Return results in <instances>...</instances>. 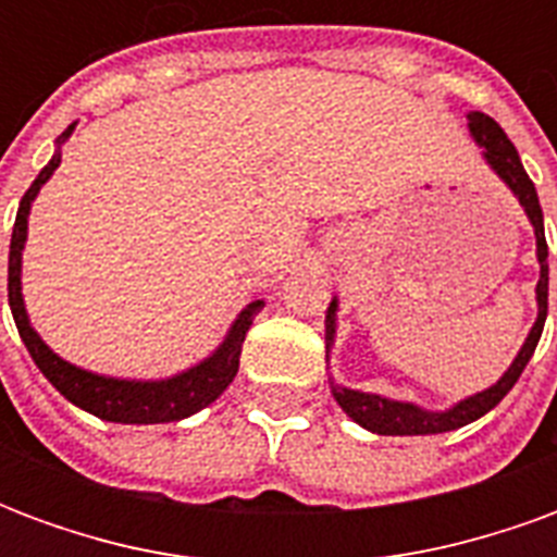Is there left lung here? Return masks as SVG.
<instances>
[{"instance_id": "left-lung-1", "label": "left lung", "mask_w": 557, "mask_h": 557, "mask_svg": "<svg viewBox=\"0 0 557 557\" xmlns=\"http://www.w3.org/2000/svg\"><path fill=\"white\" fill-rule=\"evenodd\" d=\"M468 131L471 137L483 148V158L490 163L495 175L502 178L513 196L519 199V206L525 208L528 220L534 226V235H537V259H540V283H537V322L531 327L528 334L525 346L519 349L516 361L510 363V370L483 394H474V397L462 399L456 403L454 409L447 411H423L411 403H394V399L375 397V394H361V391H349V387H337L331 385L334 391V399L339 403V409L346 411L355 423H361L363 430L379 432V435H435V432H450L466 426L471 420L483 418L486 411L495 409L507 391L519 382V375L525 370V363L531 361V355L537 349L540 334H543V322H546V310H549V247H546V232H543V208H540L537 190H534V182L528 178L525 166L522 160L516 154V146L507 139L502 127L495 119L483 113H471L468 115ZM334 315H337V301H331L325 315V327H327V346L334 343Z\"/></svg>"}]
</instances>
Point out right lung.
<instances>
[{"mask_svg": "<svg viewBox=\"0 0 557 557\" xmlns=\"http://www.w3.org/2000/svg\"><path fill=\"white\" fill-rule=\"evenodd\" d=\"M71 131H74V125L59 137V146L71 137ZM59 163H62V151H55L53 160L38 172V178L20 199L17 220H14V232H11V253H8V304H11V313H14L20 337L26 343L32 361L38 363V370L50 379V385L67 403H74L95 418L113 420V423H170V420L190 418L194 411L206 409L208 403H214L230 387V382L238 373L244 337L253 325V315L265 307V301H253L244 307L242 315L235 319V325L230 327V334L223 339V346L208 361L196 363L187 373L172 375L163 382L107 379V375H95L89 370H79L74 363L62 361L35 334L26 307H23V295H20V259H23V244H26L32 199L38 196L41 184L53 175Z\"/></svg>", "mask_w": 557, "mask_h": 557, "instance_id": "obj_1", "label": "right lung"}]
</instances>
